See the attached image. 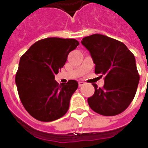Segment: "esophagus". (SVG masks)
I'll return each mask as SVG.
<instances>
[{
  "mask_svg": "<svg viewBox=\"0 0 148 148\" xmlns=\"http://www.w3.org/2000/svg\"><path fill=\"white\" fill-rule=\"evenodd\" d=\"M84 84V82H83V81H79V82H78L79 87H82Z\"/></svg>",
  "mask_w": 148,
  "mask_h": 148,
  "instance_id": "1",
  "label": "esophagus"
}]
</instances>
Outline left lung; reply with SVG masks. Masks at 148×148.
I'll return each mask as SVG.
<instances>
[{"instance_id": "8db88e82", "label": "left lung", "mask_w": 148, "mask_h": 148, "mask_svg": "<svg viewBox=\"0 0 148 148\" xmlns=\"http://www.w3.org/2000/svg\"><path fill=\"white\" fill-rule=\"evenodd\" d=\"M81 44L90 52L95 74L104 77L102 88L93 84L88 104L99 114H119L133 101L140 80L134 55L122 42L98 34L84 38Z\"/></svg>"}]
</instances>
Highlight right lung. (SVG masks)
Wrapping results in <instances>:
<instances>
[{
	"mask_svg": "<svg viewBox=\"0 0 148 148\" xmlns=\"http://www.w3.org/2000/svg\"><path fill=\"white\" fill-rule=\"evenodd\" d=\"M79 45L75 39L48 38L34 43L20 59L15 83L22 104L40 121L59 119L67 113L78 83L54 80L71 51Z\"/></svg>",
	"mask_w": 148,
	"mask_h": 148,
	"instance_id": "obj_1",
	"label": "right lung"
}]
</instances>
